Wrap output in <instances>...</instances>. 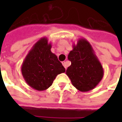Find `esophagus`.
Instances as JSON below:
<instances>
[{"label": "esophagus", "mask_w": 122, "mask_h": 122, "mask_svg": "<svg viewBox=\"0 0 122 122\" xmlns=\"http://www.w3.org/2000/svg\"><path fill=\"white\" fill-rule=\"evenodd\" d=\"M62 64H63V66H64V67H65V69H66V62H65V61H63V62H62Z\"/></svg>", "instance_id": "esophagus-1"}]
</instances>
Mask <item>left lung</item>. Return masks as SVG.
<instances>
[{"instance_id":"8db88e82","label":"left lung","mask_w":122,"mask_h":122,"mask_svg":"<svg viewBox=\"0 0 122 122\" xmlns=\"http://www.w3.org/2000/svg\"><path fill=\"white\" fill-rule=\"evenodd\" d=\"M68 59L71 61V65L66 69V74L77 90L89 92L101 81L104 70L92 45L86 39L80 38L76 44H73Z\"/></svg>"}]
</instances>
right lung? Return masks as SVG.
Segmentation results:
<instances>
[{
	"label": "right lung",
	"instance_id": "1",
	"mask_svg": "<svg viewBox=\"0 0 122 122\" xmlns=\"http://www.w3.org/2000/svg\"><path fill=\"white\" fill-rule=\"evenodd\" d=\"M51 44L43 37L32 46L23 62L21 71L26 83L38 91L50 87L58 74L65 69L56 54L51 51Z\"/></svg>",
	"mask_w": 122,
	"mask_h": 122
}]
</instances>
